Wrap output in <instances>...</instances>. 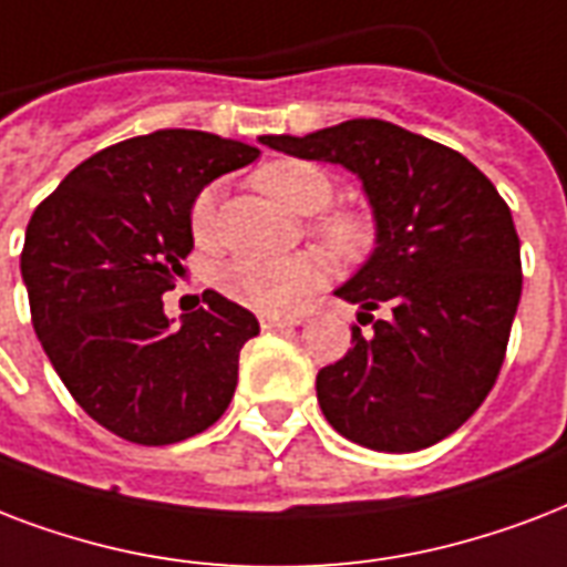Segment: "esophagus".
Wrapping results in <instances>:
<instances>
[{"label": "esophagus", "instance_id": "obj_1", "mask_svg": "<svg viewBox=\"0 0 567 567\" xmlns=\"http://www.w3.org/2000/svg\"><path fill=\"white\" fill-rule=\"evenodd\" d=\"M262 331H280V328H292L301 324V316H260Z\"/></svg>", "mask_w": 567, "mask_h": 567}]
</instances>
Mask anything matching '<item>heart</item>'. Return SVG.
Returning a JSON list of instances; mask_svg holds the SVG:
<instances>
[{
    "label": "heart",
    "instance_id": "b5f03b06",
    "mask_svg": "<svg viewBox=\"0 0 567 567\" xmlns=\"http://www.w3.org/2000/svg\"><path fill=\"white\" fill-rule=\"evenodd\" d=\"M260 192L292 213H319L333 195V186L322 168L301 159H278L254 174ZM192 234L200 245L215 239V188L206 186L192 204ZM316 234L340 257H358L370 245L372 227L358 213H331L316 224ZM324 275L316 254L287 257H236L215 271V284L224 296L260 313H292Z\"/></svg>",
    "mask_w": 567,
    "mask_h": 567
}]
</instances>
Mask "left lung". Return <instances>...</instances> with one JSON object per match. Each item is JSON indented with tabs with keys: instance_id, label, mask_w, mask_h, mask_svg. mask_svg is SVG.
Returning <instances> with one entry per match:
<instances>
[{
	"instance_id": "left-lung-1",
	"label": "left lung",
	"mask_w": 567,
	"mask_h": 567,
	"mask_svg": "<svg viewBox=\"0 0 567 567\" xmlns=\"http://www.w3.org/2000/svg\"><path fill=\"white\" fill-rule=\"evenodd\" d=\"M260 142L352 171L375 221L372 254L333 289L372 331L352 328L346 358L316 375L324 420L379 452L443 441L485 402L506 358L520 301L506 200L462 153L375 117Z\"/></svg>"
}]
</instances>
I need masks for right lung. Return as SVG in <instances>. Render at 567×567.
I'll return each mask as SVG.
<instances>
[{"label":"right lung","mask_w":567,"mask_h":567,"mask_svg":"<svg viewBox=\"0 0 567 567\" xmlns=\"http://www.w3.org/2000/svg\"><path fill=\"white\" fill-rule=\"evenodd\" d=\"M257 156L200 130L126 138L70 171L25 227L20 271L43 352L82 411L124 441H186L234 399L257 316L206 289L177 324L162 296L186 271L195 197Z\"/></svg>","instance_id":"right-lung-1"}]
</instances>
